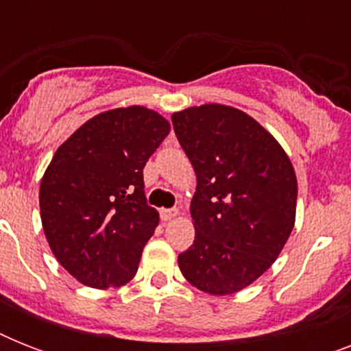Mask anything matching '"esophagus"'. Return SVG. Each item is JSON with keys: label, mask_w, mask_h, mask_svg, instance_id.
Listing matches in <instances>:
<instances>
[{"label": "esophagus", "mask_w": 351, "mask_h": 351, "mask_svg": "<svg viewBox=\"0 0 351 351\" xmlns=\"http://www.w3.org/2000/svg\"><path fill=\"white\" fill-rule=\"evenodd\" d=\"M176 215H178V209H160V219L162 220L175 219Z\"/></svg>", "instance_id": "obj_1"}]
</instances>
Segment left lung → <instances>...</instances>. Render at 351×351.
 Returning a JSON list of instances; mask_svg holds the SVG:
<instances>
[{
  "mask_svg": "<svg viewBox=\"0 0 351 351\" xmlns=\"http://www.w3.org/2000/svg\"><path fill=\"white\" fill-rule=\"evenodd\" d=\"M171 120L197 173L195 242L178 255L180 271L206 293H237L271 266L291 234L293 165L258 121L234 107H189Z\"/></svg>",
  "mask_w": 351,
  "mask_h": 351,
  "instance_id": "1",
  "label": "left lung"
}]
</instances>
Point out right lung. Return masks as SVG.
<instances>
[{
  "label": "right lung",
  "mask_w": 351,
  "mask_h": 351,
  "mask_svg": "<svg viewBox=\"0 0 351 351\" xmlns=\"http://www.w3.org/2000/svg\"><path fill=\"white\" fill-rule=\"evenodd\" d=\"M169 121L140 106L90 118L58 147L41 178L40 211L58 262L85 286H123L158 226L143 167Z\"/></svg>",
  "instance_id": "obj_1"
}]
</instances>
